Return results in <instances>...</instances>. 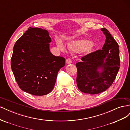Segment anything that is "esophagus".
Listing matches in <instances>:
<instances>
[{"label":"esophagus","mask_w":130,"mask_h":130,"mask_svg":"<svg viewBox=\"0 0 130 130\" xmlns=\"http://www.w3.org/2000/svg\"><path fill=\"white\" fill-rule=\"evenodd\" d=\"M66 63L68 64H70L72 63V61L70 58H67L66 60Z\"/></svg>","instance_id":"obj_1"}]
</instances>
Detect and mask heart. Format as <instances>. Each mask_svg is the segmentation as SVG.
I'll return each instance as SVG.
<instances>
[{
  "label": "heart",
  "instance_id": "heart-1",
  "mask_svg": "<svg viewBox=\"0 0 130 130\" xmlns=\"http://www.w3.org/2000/svg\"><path fill=\"white\" fill-rule=\"evenodd\" d=\"M57 45L58 49L62 52H66L67 50L66 46L62 42L58 41L57 43ZM92 45V42L87 39H84L77 41H75L70 42L68 44V48L69 50L74 53H80L85 51L89 52L91 46Z\"/></svg>",
  "mask_w": 130,
  "mask_h": 130
}]
</instances>
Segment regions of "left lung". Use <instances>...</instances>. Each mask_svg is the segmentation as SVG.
Here are the masks:
<instances>
[{
    "instance_id": "1",
    "label": "left lung",
    "mask_w": 130,
    "mask_h": 130,
    "mask_svg": "<svg viewBox=\"0 0 130 130\" xmlns=\"http://www.w3.org/2000/svg\"><path fill=\"white\" fill-rule=\"evenodd\" d=\"M106 36L103 49L82 57L76 64V83L84 93L96 94L108 88L115 81L120 68L119 45L108 30L102 28ZM101 69L102 72L98 71Z\"/></svg>"
}]
</instances>
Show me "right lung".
<instances>
[{"mask_svg":"<svg viewBox=\"0 0 130 130\" xmlns=\"http://www.w3.org/2000/svg\"><path fill=\"white\" fill-rule=\"evenodd\" d=\"M28 29L14 45L11 69L23 91L34 95H46L53 89L66 59L50 53L52 38L48 31L38 27Z\"/></svg>","mask_w":130,"mask_h":130,"instance_id":"right-lung-1","label":"right lung"}]
</instances>
